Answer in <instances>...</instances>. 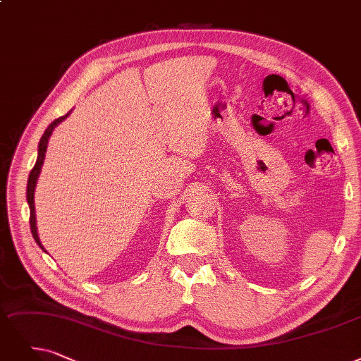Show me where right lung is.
Segmentation results:
<instances>
[{
    "label": "right lung",
    "instance_id": "obj_1",
    "mask_svg": "<svg viewBox=\"0 0 361 361\" xmlns=\"http://www.w3.org/2000/svg\"><path fill=\"white\" fill-rule=\"evenodd\" d=\"M71 112V111H69ZM69 112L66 114V115H62V117H59V118H56L47 128H46V132H44V135H42V137H41V140H39V147H38V158H37V163H35V166L32 167V170H31V173H30V179H27V188H26V200H27V204H30V212H31V214H30V224H31V233H32V237H34V240L37 241V244L38 246L44 250V247H42V244H41V241H39V238H38V233H37V218H35V206H34V191H35V185H37V179H38V176H39V171H41V167H42V163H44V157H46V149H47V143H49V137H50V135H51V132L54 130V127L59 124V123H62L68 115H69Z\"/></svg>",
    "mask_w": 361,
    "mask_h": 361
}]
</instances>
